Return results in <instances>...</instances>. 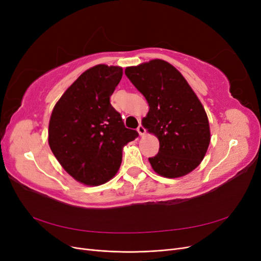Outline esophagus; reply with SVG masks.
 Returning <instances> with one entry per match:
<instances>
[{
    "mask_svg": "<svg viewBox=\"0 0 261 261\" xmlns=\"http://www.w3.org/2000/svg\"><path fill=\"white\" fill-rule=\"evenodd\" d=\"M137 132H138V134L140 136H144L145 134H146V129H145V127L143 125H139L138 127H137Z\"/></svg>",
    "mask_w": 261,
    "mask_h": 261,
    "instance_id": "34e87169",
    "label": "esophagus"
}]
</instances>
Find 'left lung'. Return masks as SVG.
I'll use <instances>...</instances> for the list:
<instances>
[{
  "label": "left lung",
  "mask_w": 261,
  "mask_h": 261,
  "mask_svg": "<svg viewBox=\"0 0 261 261\" xmlns=\"http://www.w3.org/2000/svg\"><path fill=\"white\" fill-rule=\"evenodd\" d=\"M125 74L148 101L141 124L159 139L156 155L149 158L161 176L188 174L202 161L210 144L206 111L178 70L163 60L126 67Z\"/></svg>",
  "instance_id": "left-lung-1"
}]
</instances>
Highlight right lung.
Segmentation results:
<instances>
[{"mask_svg":"<svg viewBox=\"0 0 261 261\" xmlns=\"http://www.w3.org/2000/svg\"><path fill=\"white\" fill-rule=\"evenodd\" d=\"M123 76L120 66L96 65L70 85L55 105L49 145L70 176L86 185L111 179L122 162L123 147L138 133L126 128L110 97Z\"/></svg>","mask_w":261,"mask_h":261,"instance_id":"add662e5","label":"right lung"}]
</instances>
